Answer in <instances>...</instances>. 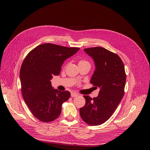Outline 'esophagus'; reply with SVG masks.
Here are the masks:
<instances>
[{
  "mask_svg": "<svg viewBox=\"0 0 150 150\" xmlns=\"http://www.w3.org/2000/svg\"><path fill=\"white\" fill-rule=\"evenodd\" d=\"M78 94L77 93H71V97L72 98H74V97H76L78 96Z\"/></svg>",
  "mask_w": 150,
  "mask_h": 150,
  "instance_id": "34e87169",
  "label": "esophagus"
}]
</instances>
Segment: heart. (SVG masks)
<instances>
[{"mask_svg": "<svg viewBox=\"0 0 150 150\" xmlns=\"http://www.w3.org/2000/svg\"><path fill=\"white\" fill-rule=\"evenodd\" d=\"M84 62H86V61H80L79 62V63H84Z\"/></svg>", "mask_w": 150, "mask_h": 150, "instance_id": "heart-1", "label": "heart"}]
</instances>
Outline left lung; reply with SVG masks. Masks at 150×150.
<instances>
[{
    "mask_svg": "<svg viewBox=\"0 0 150 150\" xmlns=\"http://www.w3.org/2000/svg\"><path fill=\"white\" fill-rule=\"evenodd\" d=\"M84 50L93 58L96 67L90 82L100 90L98 97L93 99L83 96L86 104L79 109L80 116L91 126L99 125L111 116L124 96L125 66L118 55L103 47Z\"/></svg>",
    "mask_w": 150,
    "mask_h": 150,
    "instance_id": "obj_1",
    "label": "left lung"
}]
</instances>
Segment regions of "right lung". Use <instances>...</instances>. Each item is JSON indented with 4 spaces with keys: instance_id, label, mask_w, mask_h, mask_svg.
Here are the masks:
<instances>
[{
    "instance_id": "1",
    "label": "right lung",
    "mask_w": 150,
    "mask_h": 150,
    "mask_svg": "<svg viewBox=\"0 0 150 150\" xmlns=\"http://www.w3.org/2000/svg\"><path fill=\"white\" fill-rule=\"evenodd\" d=\"M79 50L46 43L35 47L25 57L20 71L22 94L39 120L51 122L59 116L62 104L69 99L71 93L54 89L51 80L59 75L64 61Z\"/></svg>"
}]
</instances>
